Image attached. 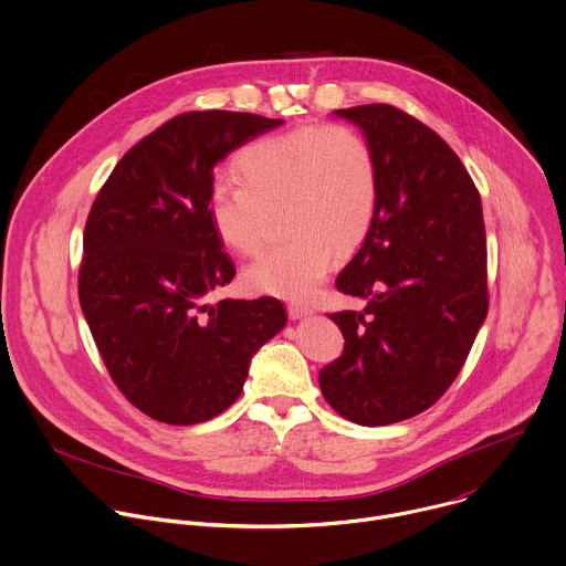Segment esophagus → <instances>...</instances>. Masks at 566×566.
Returning <instances> with one entry per match:
<instances>
[{
	"label": "esophagus",
	"instance_id": "obj_1",
	"mask_svg": "<svg viewBox=\"0 0 566 566\" xmlns=\"http://www.w3.org/2000/svg\"><path fill=\"white\" fill-rule=\"evenodd\" d=\"M314 310L310 305H301V303H290L287 305V314L290 318H303V316H310Z\"/></svg>",
	"mask_w": 566,
	"mask_h": 566
}]
</instances>
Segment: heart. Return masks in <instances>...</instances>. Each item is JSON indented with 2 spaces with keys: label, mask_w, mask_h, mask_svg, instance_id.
I'll list each match as a JSON object with an SVG mask.
<instances>
[{
  "label": "heart",
  "mask_w": 566,
  "mask_h": 566,
  "mask_svg": "<svg viewBox=\"0 0 566 566\" xmlns=\"http://www.w3.org/2000/svg\"><path fill=\"white\" fill-rule=\"evenodd\" d=\"M241 184H217L208 214L217 237L239 254L265 241L281 210L285 241L243 272L254 292L310 296L336 256L367 237L378 206V172L369 144L345 126H301L248 146L237 159Z\"/></svg>",
  "instance_id": "b5f03b06"
}]
</instances>
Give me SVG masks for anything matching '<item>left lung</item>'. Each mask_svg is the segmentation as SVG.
I'll return each mask as SVG.
<instances>
[{"label":"left lung","instance_id":"1","mask_svg":"<svg viewBox=\"0 0 566 566\" xmlns=\"http://www.w3.org/2000/svg\"><path fill=\"white\" fill-rule=\"evenodd\" d=\"M376 159L371 228L336 279L365 301L334 312L343 354L318 385L343 418L380 427L429 409L455 380L489 310L480 195L458 155L389 104L334 111Z\"/></svg>","mask_w":566,"mask_h":566}]
</instances>
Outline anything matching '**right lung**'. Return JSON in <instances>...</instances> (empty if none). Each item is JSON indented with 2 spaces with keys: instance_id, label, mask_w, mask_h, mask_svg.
I'll use <instances>...</instances> for the list:
<instances>
[{
  "instance_id": "add662e5",
  "label": "right lung",
  "mask_w": 566,
  "mask_h": 566,
  "mask_svg": "<svg viewBox=\"0 0 566 566\" xmlns=\"http://www.w3.org/2000/svg\"><path fill=\"white\" fill-rule=\"evenodd\" d=\"M281 124L230 111L177 115L122 157L91 208L80 303L111 378L159 422L226 411L252 356L287 321L272 296L208 303L237 274L208 214L214 166Z\"/></svg>"
}]
</instances>
